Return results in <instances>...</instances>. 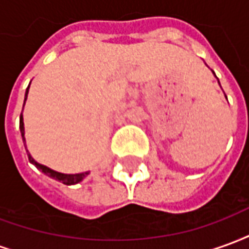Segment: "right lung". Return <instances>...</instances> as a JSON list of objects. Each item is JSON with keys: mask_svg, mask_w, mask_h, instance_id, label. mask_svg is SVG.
Listing matches in <instances>:
<instances>
[{"mask_svg": "<svg viewBox=\"0 0 249 249\" xmlns=\"http://www.w3.org/2000/svg\"><path fill=\"white\" fill-rule=\"evenodd\" d=\"M28 90H29V87H28V89H26V93H25L24 105H25V101H26V97H28ZM19 130H21V136H22V139H24V121H22V113H21V116H19ZM24 141H25V139H24ZM28 157H29V161L32 162V164H35L36 167L38 168L41 172H44L45 175H48L49 178H56V180L61 181L62 184H66V185H71V184L80 183L82 178H87L88 175H89V172L77 173V175H64V173H58V172H56V171L51 169V168H48V167H45V165H41V164H38V162H36L35 160L32 159V156H30V155H28Z\"/></svg>", "mask_w": 249, "mask_h": 249, "instance_id": "add662e5", "label": "right lung"}]
</instances>
